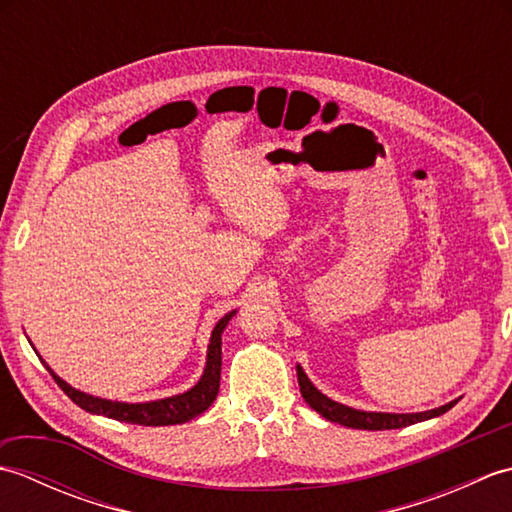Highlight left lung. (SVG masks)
I'll return each mask as SVG.
<instances>
[{
    "label": "left lung",
    "mask_w": 512,
    "mask_h": 512,
    "mask_svg": "<svg viewBox=\"0 0 512 512\" xmlns=\"http://www.w3.org/2000/svg\"><path fill=\"white\" fill-rule=\"evenodd\" d=\"M297 380H299V389H301L303 400H306L314 411L321 413L325 420L339 422V424H343V427H350V429H367V431L402 429V427H409V424H416V422H422V420L438 418V416H442V413H447L455 405V402H458V400H451V402H447V405H442L438 409L418 411V413L361 411V409L341 405V402H336L325 394H321V391L312 385V380L308 378V374L303 372L301 365H297Z\"/></svg>",
    "instance_id": "left-lung-1"
}]
</instances>
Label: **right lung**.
<instances>
[{
	"label": "right lung",
	"mask_w": 512,
	"mask_h": 512,
	"mask_svg": "<svg viewBox=\"0 0 512 512\" xmlns=\"http://www.w3.org/2000/svg\"><path fill=\"white\" fill-rule=\"evenodd\" d=\"M235 312H228L217 321V325L211 332L209 350H206V365L198 383L191 389L184 391V394H176L169 398H158L149 402H121V400H107L92 394H85L81 389H74L72 385L65 383L61 376H57L50 369V365L43 361V367L48 369L50 376L57 380V385L68 394V398L79 405L81 409L96 413V416H105L112 420L121 422H132V424H143V427H167V424H182L189 422L195 416H200L206 409L213 405V400L220 391V372H222V332L235 317ZM32 345V343H30ZM37 352V350H35Z\"/></svg>",
	"instance_id": "obj_1"
}]
</instances>
